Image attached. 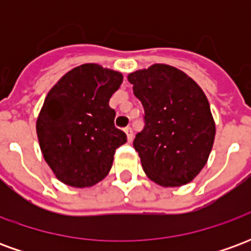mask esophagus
Instances as JSON below:
<instances>
[{
  "instance_id": "esophagus-1",
  "label": "esophagus",
  "mask_w": 251,
  "mask_h": 251,
  "mask_svg": "<svg viewBox=\"0 0 251 251\" xmlns=\"http://www.w3.org/2000/svg\"><path fill=\"white\" fill-rule=\"evenodd\" d=\"M125 133L126 137H127V141L131 142V140H133V130H131V127H126Z\"/></svg>"
}]
</instances>
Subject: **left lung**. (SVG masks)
<instances>
[{
    "label": "left lung",
    "mask_w": 251,
    "mask_h": 251,
    "mask_svg": "<svg viewBox=\"0 0 251 251\" xmlns=\"http://www.w3.org/2000/svg\"><path fill=\"white\" fill-rule=\"evenodd\" d=\"M145 110L134 138L144 172L161 187L188 184L204 168L215 140L208 99L192 77L168 64L127 75Z\"/></svg>",
    "instance_id": "obj_1"
}]
</instances>
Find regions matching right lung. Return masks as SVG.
<instances>
[{"label": "right lung", "instance_id": "add662e5", "mask_svg": "<svg viewBox=\"0 0 251 251\" xmlns=\"http://www.w3.org/2000/svg\"><path fill=\"white\" fill-rule=\"evenodd\" d=\"M122 80L120 71L86 63L63 75L47 94L36 133L46 163L66 185L87 188L109 175L115 149L126 142L109 106Z\"/></svg>", "mask_w": 251, "mask_h": 251}]
</instances>
